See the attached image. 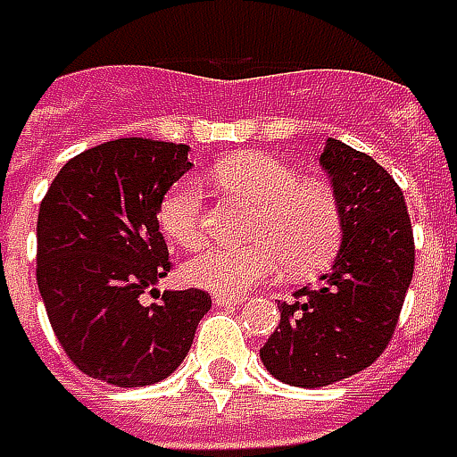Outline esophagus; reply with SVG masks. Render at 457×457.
<instances>
[{"mask_svg": "<svg viewBox=\"0 0 457 457\" xmlns=\"http://www.w3.org/2000/svg\"><path fill=\"white\" fill-rule=\"evenodd\" d=\"M213 303L216 307H237V305H244L246 303V297L244 295H213Z\"/></svg>", "mask_w": 457, "mask_h": 457, "instance_id": "34e87169", "label": "esophagus"}]
</instances>
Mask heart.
I'll return each instance as SVG.
<instances>
[{
  "label": "heart",
  "instance_id": "heart-1",
  "mask_svg": "<svg viewBox=\"0 0 457 457\" xmlns=\"http://www.w3.org/2000/svg\"><path fill=\"white\" fill-rule=\"evenodd\" d=\"M211 178L244 201L254 203L246 246L205 249L185 264V279L203 290L241 295L270 279L285 264L295 274L320 270L338 252L343 216L330 187L300 180L297 172L262 152H238L220 160ZM160 226L178 246L203 241V187L183 178L160 201Z\"/></svg>",
  "mask_w": 457,
  "mask_h": 457
}]
</instances>
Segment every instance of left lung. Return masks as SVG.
<instances>
[{
  "instance_id": "1",
  "label": "left lung",
  "mask_w": 457,
  "mask_h": 457,
  "mask_svg": "<svg viewBox=\"0 0 457 457\" xmlns=\"http://www.w3.org/2000/svg\"><path fill=\"white\" fill-rule=\"evenodd\" d=\"M318 160L341 205V246L315 287L279 305L259 351L274 378L305 389L353 377L384 353L414 272L412 223L395 178L341 139H328Z\"/></svg>"
}]
</instances>
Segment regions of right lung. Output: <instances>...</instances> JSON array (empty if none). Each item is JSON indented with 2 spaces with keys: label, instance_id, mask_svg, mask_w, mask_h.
Segmentation results:
<instances>
[{
  "label": "right lung",
  "instance_id": "1",
  "mask_svg": "<svg viewBox=\"0 0 457 457\" xmlns=\"http://www.w3.org/2000/svg\"><path fill=\"white\" fill-rule=\"evenodd\" d=\"M187 145L114 139L68 160L37 213V287L55 338L83 374L150 386L187 356L211 310L203 290H157L170 272L157 211L190 170ZM157 294L145 306L141 295Z\"/></svg>",
  "mask_w": 457,
  "mask_h": 457
}]
</instances>
